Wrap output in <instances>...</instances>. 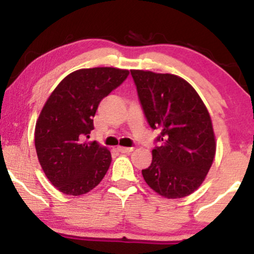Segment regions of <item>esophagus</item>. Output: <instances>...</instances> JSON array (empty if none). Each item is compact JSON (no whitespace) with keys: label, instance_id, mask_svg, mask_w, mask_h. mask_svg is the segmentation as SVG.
<instances>
[{"label":"esophagus","instance_id":"34e87169","mask_svg":"<svg viewBox=\"0 0 254 254\" xmlns=\"http://www.w3.org/2000/svg\"><path fill=\"white\" fill-rule=\"evenodd\" d=\"M134 150V147H124V146H118V151L122 153H129Z\"/></svg>","mask_w":254,"mask_h":254}]
</instances>
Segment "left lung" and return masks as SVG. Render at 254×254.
Instances as JSON below:
<instances>
[{
	"instance_id": "8db88e82",
	"label": "left lung",
	"mask_w": 254,
	"mask_h": 254,
	"mask_svg": "<svg viewBox=\"0 0 254 254\" xmlns=\"http://www.w3.org/2000/svg\"><path fill=\"white\" fill-rule=\"evenodd\" d=\"M137 96L155 139L146 183L168 199L183 198L200 187L216 151L211 119L195 89L171 73L131 70Z\"/></svg>"
}]
</instances>
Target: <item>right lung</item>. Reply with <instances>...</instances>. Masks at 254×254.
I'll list each match as a JSON object with an SVG mask.
<instances>
[{"instance_id":"obj_1","label":"right lung","mask_w":254,"mask_h":254,"mask_svg":"<svg viewBox=\"0 0 254 254\" xmlns=\"http://www.w3.org/2000/svg\"><path fill=\"white\" fill-rule=\"evenodd\" d=\"M129 76L114 67L82 68L58 84L35 125V150L45 176L61 193L82 195L98 186L112 162L109 150L86 141L104 97Z\"/></svg>"}]
</instances>
